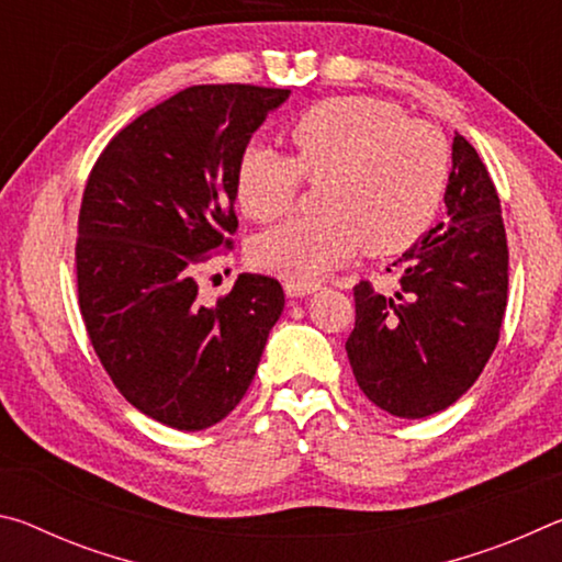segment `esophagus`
Returning <instances> with one entry per match:
<instances>
[{
  "label": "esophagus",
  "instance_id": "esophagus-1",
  "mask_svg": "<svg viewBox=\"0 0 562 562\" xmlns=\"http://www.w3.org/2000/svg\"><path fill=\"white\" fill-rule=\"evenodd\" d=\"M317 284H304V282H294V280H284V292L288 297H304V294L315 292Z\"/></svg>",
  "mask_w": 562,
  "mask_h": 562
}]
</instances>
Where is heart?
Returning a JSON list of instances; mask_svg holds the SVG:
<instances>
[{
    "label": "heart",
    "mask_w": 562,
    "mask_h": 562,
    "mask_svg": "<svg viewBox=\"0 0 562 562\" xmlns=\"http://www.w3.org/2000/svg\"><path fill=\"white\" fill-rule=\"evenodd\" d=\"M290 156L252 146L237 160L240 211L270 223L292 207L302 180L317 188L322 215L292 217L252 245L262 270L312 284L369 252H402L414 245L443 203L451 154L443 133L424 119H404L394 103L337 97L297 113L284 126Z\"/></svg>",
    "instance_id": "1"
}]
</instances>
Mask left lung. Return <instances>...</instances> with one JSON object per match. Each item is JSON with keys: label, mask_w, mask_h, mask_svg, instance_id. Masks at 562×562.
<instances>
[{"label": "left lung", "mask_w": 562, "mask_h": 562, "mask_svg": "<svg viewBox=\"0 0 562 562\" xmlns=\"http://www.w3.org/2000/svg\"><path fill=\"white\" fill-rule=\"evenodd\" d=\"M449 221L394 265L398 288H355L351 372L369 402L402 418L449 408L481 376L498 345L508 300V240L496 186L481 156L453 136Z\"/></svg>", "instance_id": "1"}]
</instances>
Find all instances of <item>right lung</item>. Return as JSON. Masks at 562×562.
Instances as JSON below:
<instances>
[{
  "label": "right lung",
  "mask_w": 562,
  "mask_h": 562,
  "mask_svg": "<svg viewBox=\"0 0 562 562\" xmlns=\"http://www.w3.org/2000/svg\"><path fill=\"white\" fill-rule=\"evenodd\" d=\"M290 89L203 83L121 128L93 164L79 211L76 288L91 347L140 414L201 431L240 404L284 292L240 274L215 304L195 272L233 250L235 168Z\"/></svg>",
  "instance_id": "add662e5"
}]
</instances>
